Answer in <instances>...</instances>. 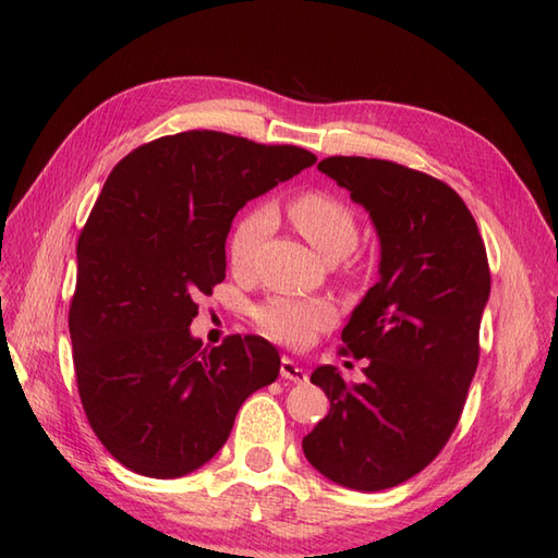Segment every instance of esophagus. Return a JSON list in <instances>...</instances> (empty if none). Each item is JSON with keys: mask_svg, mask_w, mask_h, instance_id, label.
Segmentation results:
<instances>
[{"mask_svg": "<svg viewBox=\"0 0 558 558\" xmlns=\"http://www.w3.org/2000/svg\"><path fill=\"white\" fill-rule=\"evenodd\" d=\"M280 376L282 378H290V381L294 384H304L306 381V369L304 366H300L294 360L290 357H282L280 362Z\"/></svg>", "mask_w": 558, "mask_h": 558, "instance_id": "1", "label": "esophagus"}]
</instances>
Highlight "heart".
Wrapping results in <instances>:
<instances>
[{
	"mask_svg": "<svg viewBox=\"0 0 558 558\" xmlns=\"http://www.w3.org/2000/svg\"><path fill=\"white\" fill-rule=\"evenodd\" d=\"M290 220L300 234L326 258L345 256L357 242V218L348 204L328 192H306L290 204ZM276 222V213L268 206L248 210L236 222L230 236V264L234 270H248L258 246L264 244ZM256 324L264 333L292 348L312 342L322 330L336 322V310L326 300L278 294L256 310Z\"/></svg>",
	"mask_w": 558,
	"mask_h": 558,
	"instance_id": "1",
	"label": "heart"
}]
</instances>
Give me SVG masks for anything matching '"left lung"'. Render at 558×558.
<instances>
[{
    "label": "left lung",
    "mask_w": 558,
    "mask_h": 558,
    "mask_svg": "<svg viewBox=\"0 0 558 558\" xmlns=\"http://www.w3.org/2000/svg\"><path fill=\"white\" fill-rule=\"evenodd\" d=\"M318 170L369 213L381 258L342 328L366 378L348 384L336 366H316L312 384L330 410L302 448L326 480L381 492L429 465L460 420L492 290L487 252L465 201L429 174L345 156Z\"/></svg>",
    "instance_id": "1"
}]
</instances>
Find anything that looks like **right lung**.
Segmentation results:
<instances>
[{
    "mask_svg": "<svg viewBox=\"0 0 558 558\" xmlns=\"http://www.w3.org/2000/svg\"><path fill=\"white\" fill-rule=\"evenodd\" d=\"M314 162L298 146L182 132L114 165L76 244L69 336L83 410L124 468L174 480L206 465L242 402L278 378L268 340L208 350L189 326L225 278L236 210Z\"/></svg>",
    "mask_w": 558,
    "mask_h": 558,
    "instance_id": "obj_1",
    "label": "right lung"
}]
</instances>
